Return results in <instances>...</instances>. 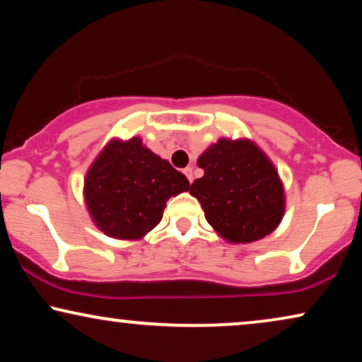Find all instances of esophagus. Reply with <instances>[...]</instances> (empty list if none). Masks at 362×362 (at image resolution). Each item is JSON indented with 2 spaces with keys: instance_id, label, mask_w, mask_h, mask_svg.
<instances>
[{
  "instance_id": "obj_1",
  "label": "esophagus",
  "mask_w": 362,
  "mask_h": 362,
  "mask_svg": "<svg viewBox=\"0 0 362 362\" xmlns=\"http://www.w3.org/2000/svg\"><path fill=\"white\" fill-rule=\"evenodd\" d=\"M184 173L187 175V178H189L190 184H192V182H194V168L187 167V168H184Z\"/></svg>"
}]
</instances>
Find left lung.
I'll list each match as a JSON object with an SVG mask.
<instances>
[{"label": "left lung", "instance_id": "left-lung-1", "mask_svg": "<svg viewBox=\"0 0 362 362\" xmlns=\"http://www.w3.org/2000/svg\"><path fill=\"white\" fill-rule=\"evenodd\" d=\"M204 177L190 185L205 218L230 243L272 233L285 215V192L272 160L248 139H220L199 157Z\"/></svg>", "mask_w": 362, "mask_h": 362}]
</instances>
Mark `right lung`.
<instances>
[{
    "label": "right lung",
    "mask_w": 362,
    "mask_h": 362,
    "mask_svg": "<svg viewBox=\"0 0 362 362\" xmlns=\"http://www.w3.org/2000/svg\"><path fill=\"white\" fill-rule=\"evenodd\" d=\"M189 187L184 173L139 137L114 139L88 170L84 199L95 226L107 237L139 240L158 225L167 200Z\"/></svg>",
    "instance_id": "1"
}]
</instances>
